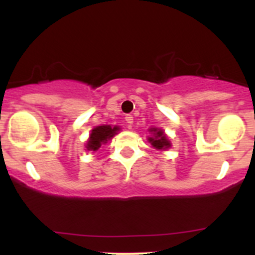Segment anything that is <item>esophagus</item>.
<instances>
[{
  "label": "esophagus",
  "mask_w": 255,
  "mask_h": 255,
  "mask_svg": "<svg viewBox=\"0 0 255 255\" xmlns=\"http://www.w3.org/2000/svg\"><path fill=\"white\" fill-rule=\"evenodd\" d=\"M126 122L128 123V127L130 128V126L133 125V116L132 115H127V116H126Z\"/></svg>",
  "instance_id": "34e87169"
}]
</instances>
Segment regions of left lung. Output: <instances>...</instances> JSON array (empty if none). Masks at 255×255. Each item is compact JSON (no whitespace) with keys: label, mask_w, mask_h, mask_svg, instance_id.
<instances>
[{"label":"left lung","mask_w":255,"mask_h":255,"mask_svg":"<svg viewBox=\"0 0 255 255\" xmlns=\"http://www.w3.org/2000/svg\"><path fill=\"white\" fill-rule=\"evenodd\" d=\"M149 132L153 133L151 137L148 138V140L154 148L159 149V150H165V149L170 148V140L168 139V137H166V134L164 133V130L159 129V128H150Z\"/></svg>","instance_id":"left-lung-1"}]
</instances>
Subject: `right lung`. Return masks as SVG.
Wrapping results in <instances>:
<instances>
[{"instance_id": "obj_1", "label": "right lung", "mask_w": 255, "mask_h": 255, "mask_svg": "<svg viewBox=\"0 0 255 255\" xmlns=\"http://www.w3.org/2000/svg\"><path fill=\"white\" fill-rule=\"evenodd\" d=\"M120 130V127L115 126H97L94 129L91 130V134H90L89 140L86 143V149L87 150H97V149L101 146V144L107 143V140H110L115 134H117V132Z\"/></svg>"}]
</instances>
